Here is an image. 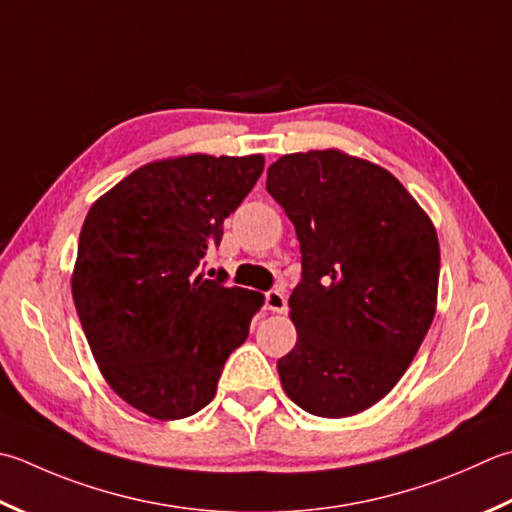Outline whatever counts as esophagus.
I'll return each mask as SVG.
<instances>
[{
	"label": "esophagus",
	"instance_id": "34e87169",
	"mask_svg": "<svg viewBox=\"0 0 512 512\" xmlns=\"http://www.w3.org/2000/svg\"><path fill=\"white\" fill-rule=\"evenodd\" d=\"M264 302H266V308L273 310V313H284V310H286V293L282 288L268 290Z\"/></svg>",
	"mask_w": 512,
	"mask_h": 512
}]
</instances>
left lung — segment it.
<instances>
[{"label": "left lung", "instance_id": "1", "mask_svg": "<svg viewBox=\"0 0 512 512\" xmlns=\"http://www.w3.org/2000/svg\"><path fill=\"white\" fill-rule=\"evenodd\" d=\"M266 190L302 250L282 386L310 415L362 413L402 379L433 324L435 226L388 170L333 148L279 157Z\"/></svg>", "mask_w": 512, "mask_h": 512}]
</instances>
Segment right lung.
<instances>
[{
  "mask_svg": "<svg viewBox=\"0 0 512 512\" xmlns=\"http://www.w3.org/2000/svg\"><path fill=\"white\" fill-rule=\"evenodd\" d=\"M262 170V155L164 159L88 210L73 273L79 322L110 388L150 417L184 419L208 406L264 304L253 290L228 288L226 270L215 279L199 270Z\"/></svg>",
  "mask_w": 512,
  "mask_h": 512,
  "instance_id": "add662e5",
  "label": "right lung"
}]
</instances>
